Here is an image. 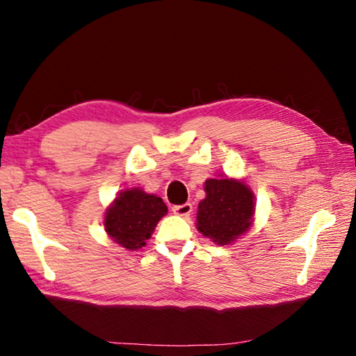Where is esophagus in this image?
<instances>
[{"mask_svg": "<svg viewBox=\"0 0 356 356\" xmlns=\"http://www.w3.org/2000/svg\"><path fill=\"white\" fill-rule=\"evenodd\" d=\"M172 212H174V215L184 216V218H186V216H190V213L193 212V206L190 202L182 204V206H174Z\"/></svg>", "mask_w": 356, "mask_h": 356, "instance_id": "34e87169", "label": "esophagus"}]
</instances>
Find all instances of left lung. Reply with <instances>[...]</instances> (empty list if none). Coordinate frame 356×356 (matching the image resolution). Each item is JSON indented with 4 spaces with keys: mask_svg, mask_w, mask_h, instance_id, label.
<instances>
[{
    "mask_svg": "<svg viewBox=\"0 0 356 356\" xmlns=\"http://www.w3.org/2000/svg\"><path fill=\"white\" fill-rule=\"evenodd\" d=\"M206 197L200 202L196 227L216 245H231L254 222V193L243 180L222 176L204 182Z\"/></svg>",
    "mask_w": 356,
    "mask_h": 356,
    "instance_id": "1",
    "label": "left lung"
}]
</instances>
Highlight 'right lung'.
<instances>
[{
  "mask_svg": "<svg viewBox=\"0 0 356 356\" xmlns=\"http://www.w3.org/2000/svg\"><path fill=\"white\" fill-rule=\"evenodd\" d=\"M168 213L161 197L140 186L122 190L106 207L104 226L113 242L130 251L140 250L152 236L156 222Z\"/></svg>",
  "mask_w": 356,
  "mask_h": 356,
  "instance_id": "1",
  "label": "right lung"
}]
</instances>
